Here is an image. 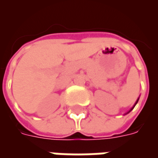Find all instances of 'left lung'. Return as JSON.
I'll use <instances>...</instances> for the list:
<instances>
[{"mask_svg":"<svg viewBox=\"0 0 158 158\" xmlns=\"http://www.w3.org/2000/svg\"><path fill=\"white\" fill-rule=\"evenodd\" d=\"M138 100H139V98H138ZM138 100H137V102H138ZM137 102H136V103H137ZM136 103H135V105H136Z\"/></svg>","mask_w":158,"mask_h":158,"instance_id":"obj_1","label":"left lung"}]
</instances>
